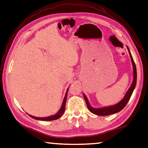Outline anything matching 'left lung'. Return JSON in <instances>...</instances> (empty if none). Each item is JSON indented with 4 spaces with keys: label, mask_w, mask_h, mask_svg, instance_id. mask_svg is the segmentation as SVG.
Wrapping results in <instances>:
<instances>
[{
    "label": "left lung",
    "mask_w": 148,
    "mask_h": 148,
    "mask_svg": "<svg viewBox=\"0 0 148 148\" xmlns=\"http://www.w3.org/2000/svg\"><path fill=\"white\" fill-rule=\"evenodd\" d=\"M127 48L129 53H130V58L131 59V62H132L133 67V81L132 83V85H131L130 88H129V90H127V93H126V95H125L124 98H123L122 100L119 102V103H118L117 104L114 105V106L103 107V108H100V109L93 108V107H92L90 106V104H89V103H88L87 97L85 96V95H83V97H84V98H85V100L86 101V103H87V106L88 110H89L91 112H92L93 114L99 115V116H107V115H110V114L116 113V112L120 111L121 110H122L123 108H124L125 106H126V104L127 103V102L129 101V100H130V99L131 98V95H132V93L133 92L134 89H135V87L136 86V68L135 63V62H134V60L133 59L132 56H131V54L130 49H129L128 47H127Z\"/></svg>",
    "instance_id": "1"
}]
</instances>
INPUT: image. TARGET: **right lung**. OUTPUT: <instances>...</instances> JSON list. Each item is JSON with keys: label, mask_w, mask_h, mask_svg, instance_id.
<instances>
[{"label": "right lung", "mask_w": 148, "mask_h": 148, "mask_svg": "<svg viewBox=\"0 0 148 148\" xmlns=\"http://www.w3.org/2000/svg\"><path fill=\"white\" fill-rule=\"evenodd\" d=\"M68 90L69 88L67 89L66 90V95L65 98H64V100L63 101V103H62V106H61V109L60 111L58 112V113L55 114V115H52V116H48V117H44V118H39V117H36V116H32V115H29V116L32 117V119H34L36 120H43V121H50V120H57L59 118H60L62 115L63 114L64 112H65V105H66V96H67V92H68Z\"/></svg>", "instance_id": "add662e5"}]
</instances>
